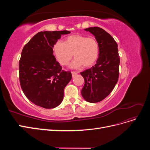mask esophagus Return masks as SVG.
Returning a JSON list of instances; mask_svg holds the SVG:
<instances>
[{"label": "esophagus", "instance_id": "esophagus-1", "mask_svg": "<svg viewBox=\"0 0 150 150\" xmlns=\"http://www.w3.org/2000/svg\"><path fill=\"white\" fill-rule=\"evenodd\" d=\"M71 74H72V77H74L75 76H76L77 74H78V72H74V71H72V72H71Z\"/></svg>", "mask_w": 150, "mask_h": 150}]
</instances>
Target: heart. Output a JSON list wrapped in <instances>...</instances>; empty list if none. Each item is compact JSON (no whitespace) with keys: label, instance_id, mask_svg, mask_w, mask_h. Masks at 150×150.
I'll return each mask as SVG.
<instances>
[{"label":"heart","instance_id":"1","mask_svg":"<svg viewBox=\"0 0 150 150\" xmlns=\"http://www.w3.org/2000/svg\"><path fill=\"white\" fill-rule=\"evenodd\" d=\"M53 51L57 61L62 66L67 65L74 54L75 59L71 63L72 67L76 68L81 66L88 67L97 61L99 47L95 39L74 34L67 37L64 42L59 40L56 42Z\"/></svg>","mask_w":150,"mask_h":150}]
</instances>
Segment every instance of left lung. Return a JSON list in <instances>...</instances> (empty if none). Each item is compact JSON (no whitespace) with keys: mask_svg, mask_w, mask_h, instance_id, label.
<instances>
[{"mask_svg":"<svg viewBox=\"0 0 150 150\" xmlns=\"http://www.w3.org/2000/svg\"><path fill=\"white\" fill-rule=\"evenodd\" d=\"M84 30L95 37L99 54L96 64L80 73L84 79L81 94L86 101L95 103L103 100L114 89L118 80L120 59L117 44L110 34L98 27Z\"/></svg>","mask_w":150,"mask_h":150,"instance_id":"obj_1","label":"left lung"}]
</instances>
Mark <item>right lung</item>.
Here are the masks:
<instances>
[{
    "mask_svg": "<svg viewBox=\"0 0 150 150\" xmlns=\"http://www.w3.org/2000/svg\"><path fill=\"white\" fill-rule=\"evenodd\" d=\"M68 30L44 31L36 34L24 47L19 61V79L25 96L46 109L58 106L64 89L72 79L71 72L62 70L53 55V47Z\"/></svg>",
    "mask_w": 150,
    "mask_h": 150,
    "instance_id": "1",
    "label": "right lung"
}]
</instances>
